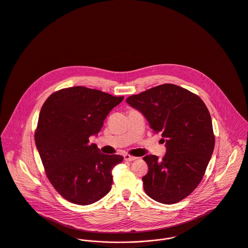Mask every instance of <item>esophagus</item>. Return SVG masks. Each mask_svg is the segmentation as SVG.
Segmentation results:
<instances>
[{
    "mask_svg": "<svg viewBox=\"0 0 248 248\" xmlns=\"http://www.w3.org/2000/svg\"><path fill=\"white\" fill-rule=\"evenodd\" d=\"M137 158L136 157H133V156H131V155H129V154H125L124 155V160L125 161H128V162H132V161H134V160H136Z\"/></svg>",
    "mask_w": 248,
    "mask_h": 248,
    "instance_id": "esophagus-1",
    "label": "esophagus"
}]
</instances>
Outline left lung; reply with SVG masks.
I'll use <instances>...</instances> for the list:
<instances>
[{"label": "left lung", "mask_w": 248, "mask_h": 248, "mask_svg": "<svg viewBox=\"0 0 248 248\" xmlns=\"http://www.w3.org/2000/svg\"><path fill=\"white\" fill-rule=\"evenodd\" d=\"M162 134L165 157L143 159L149 172L143 185L149 198L175 204L188 197L201 182L215 149L209 110L196 94L179 85L165 83L126 99Z\"/></svg>", "instance_id": "8db88e82"}]
</instances>
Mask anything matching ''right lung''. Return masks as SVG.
Here are the masks:
<instances>
[{"label": "right lung", "mask_w": 248, "mask_h": 248, "mask_svg": "<svg viewBox=\"0 0 248 248\" xmlns=\"http://www.w3.org/2000/svg\"><path fill=\"white\" fill-rule=\"evenodd\" d=\"M124 97L83 86L61 89L44 102L34 133L35 146L55 190L78 205H90L111 190L112 169L120 155H105L88 144Z\"/></svg>", "instance_id": "right-lung-1"}]
</instances>
